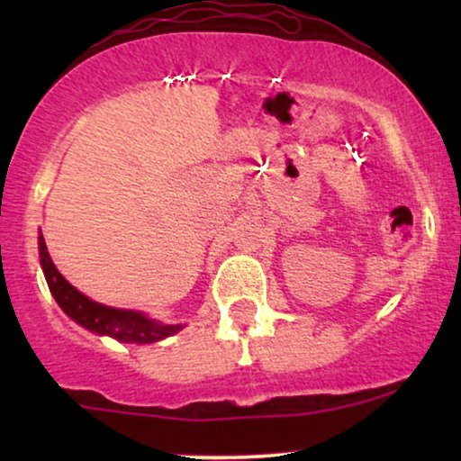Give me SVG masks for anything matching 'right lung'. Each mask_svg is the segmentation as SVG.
Returning a JSON list of instances; mask_svg holds the SVG:
<instances>
[{"mask_svg":"<svg viewBox=\"0 0 461 461\" xmlns=\"http://www.w3.org/2000/svg\"><path fill=\"white\" fill-rule=\"evenodd\" d=\"M40 258L43 275H46L48 287L52 292L54 300L73 321L84 325L86 330L100 336H111L119 339V342H131V344H150L157 339H163L172 333L180 331L182 325H161L157 321H150L140 312L131 311H119V308H111L104 304H98L84 294L77 292L59 270H56L54 262L50 260L46 241L40 232Z\"/></svg>","mask_w":461,"mask_h":461,"instance_id":"1","label":"right lung"}]
</instances>
